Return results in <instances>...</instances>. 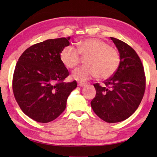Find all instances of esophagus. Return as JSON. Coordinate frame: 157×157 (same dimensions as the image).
<instances>
[{"label":"esophagus","instance_id":"esophagus-1","mask_svg":"<svg viewBox=\"0 0 157 157\" xmlns=\"http://www.w3.org/2000/svg\"><path fill=\"white\" fill-rule=\"evenodd\" d=\"M87 83H82V82H80V83H78V86H85L86 85Z\"/></svg>","mask_w":157,"mask_h":157}]
</instances>
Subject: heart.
Returning a JSON list of instances; mask_svg holds the SVG:
<instances>
[{
    "instance_id": "obj_1",
    "label": "heart",
    "mask_w": 157,
    "mask_h": 157,
    "mask_svg": "<svg viewBox=\"0 0 157 157\" xmlns=\"http://www.w3.org/2000/svg\"><path fill=\"white\" fill-rule=\"evenodd\" d=\"M86 58V66H81L72 72V78L78 81H86L94 77L101 79L111 78L117 71L121 63L119 51L99 38H87L78 42L77 48L71 45L63 47L60 53V59L64 66L73 68Z\"/></svg>"
}]
</instances>
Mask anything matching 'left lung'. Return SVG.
Listing matches in <instances>:
<instances>
[{
  "instance_id": "1",
  "label": "left lung",
  "mask_w": 157,
  "mask_h": 157,
  "mask_svg": "<svg viewBox=\"0 0 157 157\" xmlns=\"http://www.w3.org/2000/svg\"><path fill=\"white\" fill-rule=\"evenodd\" d=\"M118 48L121 63L117 71L104 81L94 83L96 94L91 102L94 112L108 123L128 119L138 108L146 88L143 64L136 51L127 44L111 37Z\"/></svg>"
}]
</instances>
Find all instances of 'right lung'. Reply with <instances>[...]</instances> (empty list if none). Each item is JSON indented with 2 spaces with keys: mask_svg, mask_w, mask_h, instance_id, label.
I'll use <instances>...</instances> for the list:
<instances>
[{
  "mask_svg": "<svg viewBox=\"0 0 157 157\" xmlns=\"http://www.w3.org/2000/svg\"><path fill=\"white\" fill-rule=\"evenodd\" d=\"M70 37L48 39L34 44L22 53L15 68L12 88L23 113L34 121L48 123L66 107L76 81L64 82L69 73L60 59Z\"/></svg>",
  "mask_w": 157,
  "mask_h": 157,
  "instance_id": "1",
  "label": "right lung"
}]
</instances>
